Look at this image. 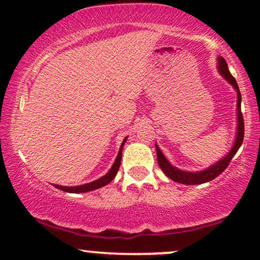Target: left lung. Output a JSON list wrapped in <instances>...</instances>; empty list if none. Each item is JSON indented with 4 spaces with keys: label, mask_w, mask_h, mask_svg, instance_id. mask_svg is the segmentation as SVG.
I'll return each instance as SVG.
<instances>
[{
    "label": "left lung",
    "mask_w": 260,
    "mask_h": 260,
    "mask_svg": "<svg viewBox=\"0 0 260 260\" xmlns=\"http://www.w3.org/2000/svg\"><path fill=\"white\" fill-rule=\"evenodd\" d=\"M218 72H220L221 75L234 87V89L237 90L238 93V109H237L238 133H237V137H235L233 148H232L231 151L225 155L223 159L217 161L216 164L212 165V166L207 168V170L201 171V172H185V171L178 170V168H175L174 166H172V165L168 162L166 157H165L162 151L160 150V148L157 147V144H155V147H156L157 164H159V166L161 170H162L164 173L166 174L170 179L175 181V183H180L185 185H198V184L208 183V181L215 179V178L218 177V175H220L222 172L228 167L229 162H231V160L233 159L234 155L237 154L238 149L241 147L242 141H244L245 125H244V118H242V113H241V94H240V90H239L237 81H235L233 75L229 73L228 66L227 63H225L223 57H218Z\"/></svg>",
    "instance_id": "obj_1"
}]
</instances>
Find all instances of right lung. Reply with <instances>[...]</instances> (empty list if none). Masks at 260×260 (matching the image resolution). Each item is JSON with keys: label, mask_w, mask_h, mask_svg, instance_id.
Here are the masks:
<instances>
[{"label": "right lung", "mask_w": 260, "mask_h": 260, "mask_svg": "<svg viewBox=\"0 0 260 260\" xmlns=\"http://www.w3.org/2000/svg\"><path fill=\"white\" fill-rule=\"evenodd\" d=\"M125 141H126V138L123 141L122 146H120L119 153H118V155H117V159H116V161H114L113 166L111 167V170L107 172L104 177H101L100 179L92 181V183L85 184V185H80V186H60V185H55V187H57L58 190H62L64 192H70V193H81V192H88V191L96 190V188L103 187L109 183H111V181L113 180V178L116 177L117 172L120 167V161H122V150H123L124 144H125Z\"/></svg>", "instance_id": "1"}]
</instances>
